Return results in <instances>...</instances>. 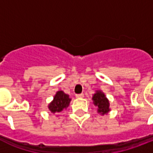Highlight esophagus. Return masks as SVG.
Wrapping results in <instances>:
<instances>
[{
	"mask_svg": "<svg viewBox=\"0 0 153 153\" xmlns=\"http://www.w3.org/2000/svg\"><path fill=\"white\" fill-rule=\"evenodd\" d=\"M75 97H76L77 98H83V97H84V94H76V95H75Z\"/></svg>",
	"mask_w": 153,
	"mask_h": 153,
	"instance_id": "esophagus-1",
	"label": "esophagus"
}]
</instances>
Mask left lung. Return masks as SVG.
Segmentation results:
<instances>
[{
	"label": "left lung",
	"instance_id": "obj_1",
	"mask_svg": "<svg viewBox=\"0 0 153 153\" xmlns=\"http://www.w3.org/2000/svg\"><path fill=\"white\" fill-rule=\"evenodd\" d=\"M92 100L93 104L98 107V113L101 115L107 114L110 111L109 99L105 97V94L102 91H96L92 97Z\"/></svg>",
	"mask_w": 153,
	"mask_h": 153
}]
</instances>
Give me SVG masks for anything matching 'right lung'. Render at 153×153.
<instances>
[{"label": "right lung", "instance_id": "1", "mask_svg": "<svg viewBox=\"0 0 153 153\" xmlns=\"http://www.w3.org/2000/svg\"><path fill=\"white\" fill-rule=\"evenodd\" d=\"M71 101V98H69L68 94H65L62 91H59L56 92L53 100L49 103L48 107L52 114L60 113L69 106Z\"/></svg>", "mask_w": 153, "mask_h": 153}]
</instances>
